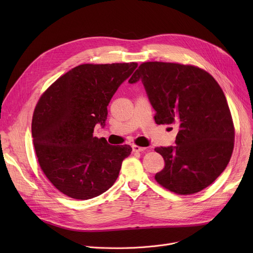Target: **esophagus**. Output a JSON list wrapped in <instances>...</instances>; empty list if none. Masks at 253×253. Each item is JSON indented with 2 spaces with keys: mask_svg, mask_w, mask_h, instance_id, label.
<instances>
[{
  "mask_svg": "<svg viewBox=\"0 0 253 253\" xmlns=\"http://www.w3.org/2000/svg\"><path fill=\"white\" fill-rule=\"evenodd\" d=\"M132 151H133V152H145V151H147V148L139 147V145L133 144V145H132Z\"/></svg>",
  "mask_w": 253,
  "mask_h": 253,
  "instance_id": "1",
  "label": "esophagus"
}]
</instances>
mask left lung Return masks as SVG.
I'll list each match as a JSON object with an SVG mask.
<instances>
[{
  "instance_id": "left-lung-1",
  "label": "left lung",
  "mask_w": 253,
  "mask_h": 253,
  "mask_svg": "<svg viewBox=\"0 0 253 253\" xmlns=\"http://www.w3.org/2000/svg\"><path fill=\"white\" fill-rule=\"evenodd\" d=\"M139 80L155 122L179 128L175 147L155 149L165 162L156 181L178 195L204 190L222 173L234 150L235 127L222 89L206 71L174 62H143L128 82Z\"/></svg>"
}]
</instances>
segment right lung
Listing matches in <instances>:
<instances>
[{"instance_id":"1","label":"right lung","mask_w":253,"mask_h":253,"mask_svg":"<svg viewBox=\"0 0 253 253\" xmlns=\"http://www.w3.org/2000/svg\"><path fill=\"white\" fill-rule=\"evenodd\" d=\"M136 62L80 64L59 77L40 97L32 134L40 167L62 194L78 200L99 196L118 178L130 145L93 136L104 126L110 100Z\"/></svg>"}]
</instances>
